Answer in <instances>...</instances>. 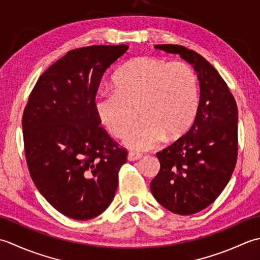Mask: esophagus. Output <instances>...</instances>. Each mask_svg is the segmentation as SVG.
<instances>
[{"instance_id": "obj_1", "label": "esophagus", "mask_w": 260, "mask_h": 260, "mask_svg": "<svg viewBox=\"0 0 260 260\" xmlns=\"http://www.w3.org/2000/svg\"><path fill=\"white\" fill-rule=\"evenodd\" d=\"M142 156L140 155V153H135V152H129L128 153V159L130 160V161H135V160H138V159H140Z\"/></svg>"}]
</instances>
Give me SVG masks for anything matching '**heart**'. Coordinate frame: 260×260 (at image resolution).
<instances>
[{
  "label": "heart",
  "mask_w": 260,
  "mask_h": 260,
  "mask_svg": "<svg viewBox=\"0 0 260 260\" xmlns=\"http://www.w3.org/2000/svg\"><path fill=\"white\" fill-rule=\"evenodd\" d=\"M113 91H100L94 110L111 135L123 137L137 113L141 119L125 138L138 151L177 139L193 124L200 105L197 73L187 63L141 56L126 61L112 77Z\"/></svg>",
  "instance_id": "b5f03b06"
}]
</instances>
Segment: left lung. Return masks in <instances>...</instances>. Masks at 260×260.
<instances>
[{"label": "left lung", "instance_id": "1", "mask_svg": "<svg viewBox=\"0 0 260 260\" xmlns=\"http://www.w3.org/2000/svg\"><path fill=\"white\" fill-rule=\"evenodd\" d=\"M155 48L181 56L200 82L194 123L186 135L156 153L160 171L150 183L158 203L173 213L189 215L213 203L230 181L238 155V109L223 78L198 52L178 45Z\"/></svg>", "mask_w": 260, "mask_h": 260}]
</instances>
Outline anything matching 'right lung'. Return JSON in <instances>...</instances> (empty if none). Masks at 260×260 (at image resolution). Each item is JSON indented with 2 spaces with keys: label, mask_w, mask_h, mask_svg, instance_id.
Listing matches in <instances>:
<instances>
[{
  "label": "right lung",
  "mask_w": 260,
  "mask_h": 260,
  "mask_svg": "<svg viewBox=\"0 0 260 260\" xmlns=\"http://www.w3.org/2000/svg\"><path fill=\"white\" fill-rule=\"evenodd\" d=\"M126 45L68 51L39 77L22 116L31 178L42 197L74 220H89L109 208L126 162L94 110L104 72Z\"/></svg>",
  "instance_id": "add662e5"
}]
</instances>
